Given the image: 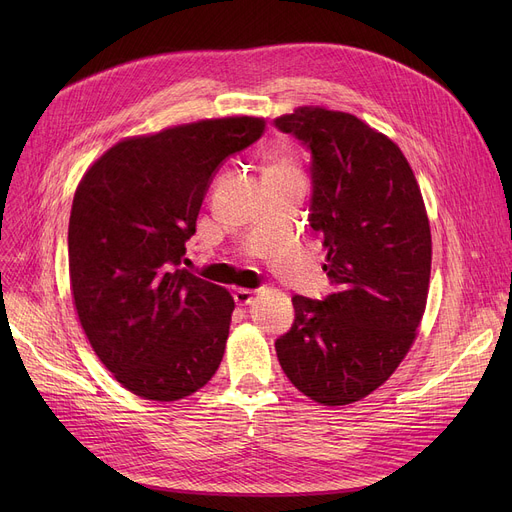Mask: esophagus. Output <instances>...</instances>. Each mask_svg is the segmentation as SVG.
Masks as SVG:
<instances>
[{"label": "esophagus", "mask_w": 512, "mask_h": 512, "mask_svg": "<svg viewBox=\"0 0 512 512\" xmlns=\"http://www.w3.org/2000/svg\"><path fill=\"white\" fill-rule=\"evenodd\" d=\"M234 303L238 305V307H247V305H251L253 303V299H255V292L253 290H234Z\"/></svg>", "instance_id": "1"}]
</instances>
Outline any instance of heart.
Masks as SVG:
<instances>
[{
    "instance_id": "1",
    "label": "heart",
    "mask_w": 512,
    "mask_h": 512,
    "mask_svg": "<svg viewBox=\"0 0 512 512\" xmlns=\"http://www.w3.org/2000/svg\"><path fill=\"white\" fill-rule=\"evenodd\" d=\"M270 168H286V164H284V161H282V159H274V161H272V164H270Z\"/></svg>"
}]
</instances>
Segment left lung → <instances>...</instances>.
<instances>
[{"label": "left lung", "instance_id": "left-lung-1", "mask_svg": "<svg viewBox=\"0 0 512 512\" xmlns=\"http://www.w3.org/2000/svg\"><path fill=\"white\" fill-rule=\"evenodd\" d=\"M311 153L309 224L324 234L321 301L294 294L276 340L286 378L328 407L382 386L409 353L425 311L432 234L407 157L359 118L299 107L274 120Z\"/></svg>", "mask_w": 512, "mask_h": 512}]
</instances>
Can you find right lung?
Here are the masks:
<instances>
[{
  "mask_svg": "<svg viewBox=\"0 0 512 512\" xmlns=\"http://www.w3.org/2000/svg\"><path fill=\"white\" fill-rule=\"evenodd\" d=\"M261 118L201 120L126 139L80 180L68 226L74 305L95 355L132 394L172 402L218 371L230 292L188 272L184 242L224 161Z\"/></svg>",
  "mask_w": 512,
  "mask_h": 512,
  "instance_id": "add662e5",
  "label": "right lung"
}]
</instances>
